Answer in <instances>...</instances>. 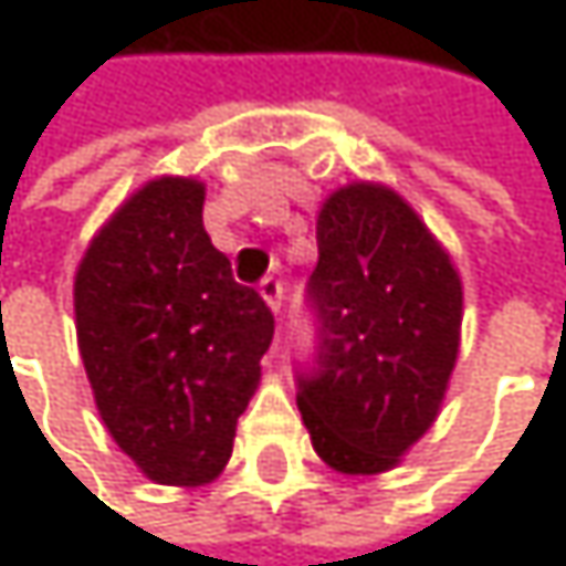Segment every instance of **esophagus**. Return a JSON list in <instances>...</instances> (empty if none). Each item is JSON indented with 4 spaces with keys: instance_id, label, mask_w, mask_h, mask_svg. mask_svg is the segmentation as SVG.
I'll return each mask as SVG.
<instances>
[{
    "instance_id": "34e87169",
    "label": "esophagus",
    "mask_w": 566,
    "mask_h": 566,
    "mask_svg": "<svg viewBox=\"0 0 566 566\" xmlns=\"http://www.w3.org/2000/svg\"><path fill=\"white\" fill-rule=\"evenodd\" d=\"M259 294L265 297V304L279 314L282 311V297H284V284L282 279H275V275H269V279H262V284H259Z\"/></svg>"
}]
</instances>
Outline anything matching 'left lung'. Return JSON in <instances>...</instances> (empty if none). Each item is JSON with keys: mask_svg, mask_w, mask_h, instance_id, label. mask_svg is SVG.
Masks as SVG:
<instances>
[{"mask_svg": "<svg viewBox=\"0 0 566 566\" xmlns=\"http://www.w3.org/2000/svg\"><path fill=\"white\" fill-rule=\"evenodd\" d=\"M314 370L297 409L340 475H380L436 422L462 340V279L419 212L354 179L317 212Z\"/></svg>", "mask_w": 566, "mask_h": 566, "instance_id": "left-lung-1", "label": "left lung"}]
</instances>
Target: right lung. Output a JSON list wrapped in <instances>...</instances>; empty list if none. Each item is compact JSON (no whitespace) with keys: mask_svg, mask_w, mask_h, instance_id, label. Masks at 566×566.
<instances>
[{"mask_svg":"<svg viewBox=\"0 0 566 566\" xmlns=\"http://www.w3.org/2000/svg\"><path fill=\"white\" fill-rule=\"evenodd\" d=\"M206 182L157 176L130 192L74 272L77 350L120 452L157 485L222 475L262 380L275 317L235 284L202 229Z\"/></svg>","mask_w":566,"mask_h":566,"instance_id":"add662e5","label":"right lung"}]
</instances>
